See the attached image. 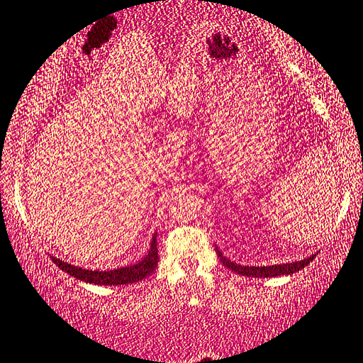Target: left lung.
I'll use <instances>...</instances> for the list:
<instances>
[{
  "instance_id": "8db88e82",
  "label": "left lung",
  "mask_w": 363,
  "mask_h": 363,
  "mask_svg": "<svg viewBox=\"0 0 363 363\" xmlns=\"http://www.w3.org/2000/svg\"><path fill=\"white\" fill-rule=\"evenodd\" d=\"M217 256L222 261V264L227 266L232 272H237L240 276H247V277H276V276H289L294 274L300 269H303L305 266L310 264V261H313L316 255H311L308 258H303L302 261H295V263H286V264H272V266H242L237 264L225 258L219 248H216Z\"/></svg>"
}]
</instances>
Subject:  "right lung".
<instances>
[{
    "mask_svg": "<svg viewBox=\"0 0 363 363\" xmlns=\"http://www.w3.org/2000/svg\"><path fill=\"white\" fill-rule=\"evenodd\" d=\"M157 233H154L152 242H150L149 253L144 256L141 261H138L136 264H130L125 267H118V269H110V271H91L84 269V267L72 266L69 263H65L55 256H50L55 264H57L61 271L68 272L69 276L79 279L89 284H97V286H123V284H133L143 281L144 277L152 274L157 267L159 256H157Z\"/></svg>",
    "mask_w": 363,
    "mask_h": 363,
    "instance_id": "obj_1",
    "label": "right lung"
}]
</instances>
